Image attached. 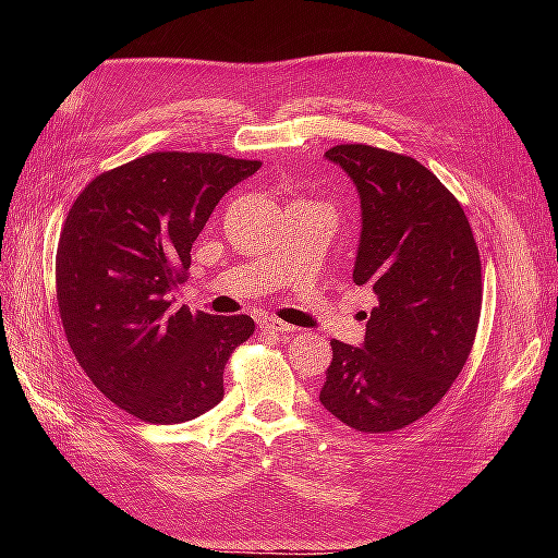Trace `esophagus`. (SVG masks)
I'll return each mask as SVG.
<instances>
[{"mask_svg": "<svg viewBox=\"0 0 558 558\" xmlns=\"http://www.w3.org/2000/svg\"><path fill=\"white\" fill-rule=\"evenodd\" d=\"M258 326H260V330H267V332H277V335H291V332L295 330L293 326L283 324V320H279V318H272V316H263V318H258Z\"/></svg>", "mask_w": 558, "mask_h": 558, "instance_id": "esophagus-1", "label": "esophagus"}]
</instances>
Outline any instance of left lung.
Returning a JSON list of instances; mask_svg holds the SVG:
<instances>
[{
    "label": "left lung",
    "instance_id": "8db88e82",
    "mask_svg": "<svg viewBox=\"0 0 558 558\" xmlns=\"http://www.w3.org/2000/svg\"><path fill=\"white\" fill-rule=\"evenodd\" d=\"M326 158L361 197L353 281L377 295L365 342L332 340L318 400L361 433L414 424L445 398L475 342L482 263L463 207L410 156L340 144Z\"/></svg>",
    "mask_w": 558,
    "mask_h": 558
}]
</instances>
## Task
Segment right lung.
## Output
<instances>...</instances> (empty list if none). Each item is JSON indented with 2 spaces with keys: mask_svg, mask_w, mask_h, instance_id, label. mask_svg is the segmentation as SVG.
Instances as JSON below:
<instances>
[{
  "mask_svg": "<svg viewBox=\"0 0 558 558\" xmlns=\"http://www.w3.org/2000/svg\"><path fill=\"white\" fill-rule=\"evenodd\" d=\"M258 160L160 150L95 177L60 234L56 289L78 365L113 404L148 424H183L223 400L230 353L253 318L174 310L191 248Z\"/></svg>",
  "mask_w": 558,
  "mask_h": 558,
  "instance_id": "1",
  "label": "right lung"
}]
</instances>
